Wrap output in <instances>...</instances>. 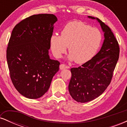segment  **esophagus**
<instances>
[{"instance_id":"obj_1","label":"esophagus","mask_w":127,"mask_h":127,"mask_svg":"<svg viewBox=\"0 0 127 127\" xmlns=\"http://www.w3.org/2000/svg\"><path fill=\"white\" fill-rule=\"evenodd\" d=\"M67 68H68V67L66 66L65 64H60V70H63Z\"/></svg>"}]
</instances>
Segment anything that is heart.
<instances>
[{"mask_svg": "<svg viewBox=\"0 0 127 127\" xmlns=\"http://www.w3.org/2000/svg\"><path fill=\"white\" fill-rule=\"evenodd\" d=\"M102 33L98 29L81 21L68 23L61 32V36L53 34L49 45L55 57L60 59L68 49V59L78 64L85 63L95 54L101 45Z\"/></svg>", "mask_w": 127, "mask_h": 127, "instance_id": "heart-1", "label": "heart"}]
</instances>
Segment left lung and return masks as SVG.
Wrapping results in <instances>:
<instances>
[{
  "label": "left lung",
  "mask_w": 127,
  "mask_h": 127,
  "mask_svg": "<svg viewBox=\"0 0 127 127\" xmlns=\"http://www.w3.org/2000/svg\"><path fill=\"white\" fill-rule=\"evenodd\" d=\"M97 20L104 33V41L100 51L77 68H72V78L68 91L75 101L86 103L99 97L110 84L116 63L119 47L110 29L98 18L88 16Z\"/></svg>",
  "instance_id": "1"
}]
</instances>
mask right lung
<instances>
[{
  "instance_id": "1",
  "label": "right lung",
  "mask_w": 127,
  "mask_h": 127,
  "mask_svg": "<svg viewBox=\"0 0 127 127\" xmlns=\"http://www.w3.org/2000/svg\"><path fill=\"white\" fill-rule=\"evenodd\" d=\"M57 18L53 14L33 15L17 24L6 51L10 76L16 90L30 99L48 91L59 71L60 62L49 58V39Z\"/></svg>"
}]
</instances>
